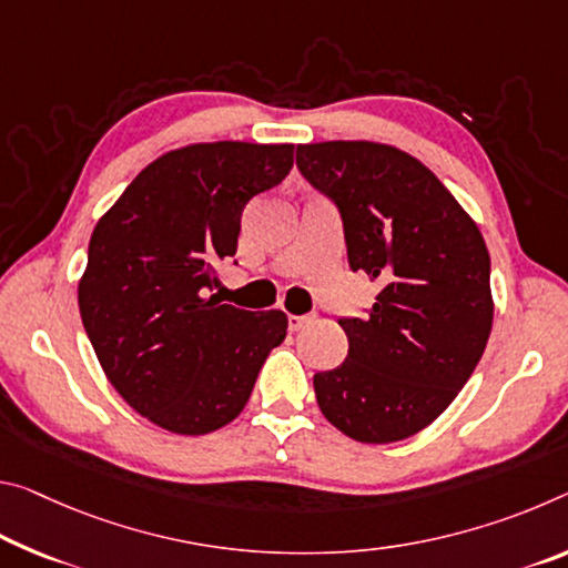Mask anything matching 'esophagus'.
<instances>
[{
  "instance_id": "1",
  "label": "esophagus",
  "mask_w": 568,
  "mask_h": 568,
  "mask_svg": "<svg viewBox=\"0 0 568 568\" xmlns=\"http://www.w3.org/2000/svg\"><path fill=\"white\" fill-rule=\"evenodd\" d=\"M311 321H313L311 316H287V328H291V331H301V328L308 326Z\"/></svg>"
}]
</instances>
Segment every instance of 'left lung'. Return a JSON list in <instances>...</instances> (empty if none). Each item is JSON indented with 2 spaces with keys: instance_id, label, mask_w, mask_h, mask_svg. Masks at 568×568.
Listing matches in <instances>:
<instances>
[{
  "instance_id": "left-lung-1",
  "label": "left lung",
  "mask_w": 568,
  "mask_h": 568,
  "mask_svg": "<svg viewBox=\"0 0 568 568\" xmlns=\"http://www.w3.org/2000/svg\"><path fill=\"white\" fill-rule=\"evenodd\" d=\"M301 174L336 202L351 270L382 285L366 318H341L346 362L313 376L333 427L389 445L432 425L478 366L493 328L490 255L478 224L407 151L301 143Z\"/></svg>"
}]
</instances>
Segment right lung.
Instances as JSON below:
<instances>
[{
  "label": "right lung",
  "instance_id": "1",
  "mask_svg": "<svg viewBox=\"0 0 568 568\" xmlns=\"http://www.w3.org/2000/svg\"><path fill=\"white\" fill-rule=\"evenodd\" d=\"M293 169V143H189L151 161L98 220L78 283L108 382L174 435H210L245 409L283 311L206 295L237 252L240 217Z\"/></svg>",
  "mask_w": 568,
  "mask_h": 568
}]
</instances>
